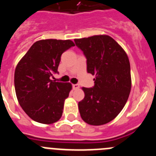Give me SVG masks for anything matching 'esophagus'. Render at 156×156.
I'll return each mask as SVG.
<instances>
[{"instance_id":"1","label":"esophagus","mask_w":156,"mask_h":156,"mask_svg":"<svg viewBox=\"0 0 156 156\" xmlns=\"http://www.w3.org/2000/svg\"><path fill=\"white\" fill-rule=\"evenodd\" d=\"M73 88L74 90H77V89L80 88V86L78 84H73Z\"/></svg>"}]
</instances>
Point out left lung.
Wrapping results in <instances>:
<instances>
[{
  "label": "left lung",
  "instance_id": "8db88e82",
  "mask_svg": "<svg viewBox=\"0 0 156 156\" xmlns=\"http://www.w3.org/2000/svg\"><path fill=\"white\" fill-rule=\"evenodd\" d=\"M87 58V69L95 76L94 86L83 87L80 101L83 120L93 126L108 123L122 111L131 89L129 58L122 47L108 35L75 39Z\"/></svg>",
  "mask_w": 156,
  "mask_h": 156
}]
</instances>
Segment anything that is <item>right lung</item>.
Here are the masks:
<instances>
[{"mask_svg":"<svg viewBox=\"0 0 156 156\" xmlns=\"http://www.w3.org/2000/svg\"><path fill=\"white\" fill-rule=\"evenodd\" d=\"M75 44L70 40H41L35 42L16 66L15 89L18 101L36 122L51 124L62 117L70 83L51 80L58 73L64 51Z\"/></svg>","mask_w":156,"mask_h":156,"instance_id":"add662e5","label":"right lung"}]
</instances>
